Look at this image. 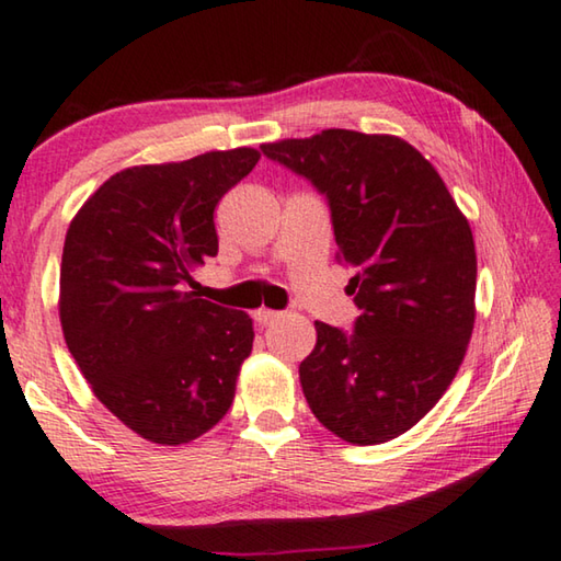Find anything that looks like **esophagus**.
<instances>
[{"instance_id": "34e87169", "label": "esophagus", "mask_w": 561, "mask_h": 561, "mask_svg": "<svg viewBox=\"0 0 561 561\" xmlns=\"http://www.w3.org/2000/svg\"><path fill=\"white\" fill-rule=\"evenodd\" d=\"M279 312H274V309H256L254 312V322L260 327H270L274 322H279Z\"/></svg>"}]
</instances>
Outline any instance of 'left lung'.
Listing matches in <instances>:
<instances>
[{"label":"left lung","instance_id":"1","mask_svg":"<svg viewBox=\"0 0 561 561\" xmlns=\"http://www.w3.org/2000/svg\"><path fill=\"white\" fill-rule=\"evenodd\" d=\"M262 152L327 194L336 262L357 270L354 334L314 322L317 344L299 364L307 404L344 442L394 439L439 402L472 340V227L402 137L322 129Z\"/></svg>","mask_w":561,"mask_h":561}]
</instances>
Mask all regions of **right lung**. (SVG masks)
Listing matches in <instances>:
<instances>
[{"label":"right lung","instance_id":"1","mask_svg":"<svg viewBox=\"0 0 561 561\" xmlns=\"http://www.w3.org/2000/svg\"><path fill=\"white\" fill-rule=\"evenodd\" d=\"M252 147L112 174L69 221L59 322L94 397L141 439L202 437L234 402L252 317L186 284L219 249L215 209L260 162Z\"/></svg>","mask_w":561,"mask_h":561}]
</instances>
